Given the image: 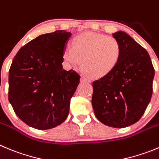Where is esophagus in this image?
Returning a JSON list of instances; mask_svg holds the SVG:
<instances>
[{
  "label": "esophagus",
  "mask_w": 159,
  "mask_h": 159,
  "mask_svg": "<svg viewBox=\"0 0 159 159\" xmlns=\"http://www.w3.org/2000/svg\"><path fill=\"white\" fill-rule=\"evenodd\" d=\"M81 81L82 82H87V83H91V80H89L88 78H87V77H81Z\"/></svg>",
  "instance_id": "1"
}]
</instances>
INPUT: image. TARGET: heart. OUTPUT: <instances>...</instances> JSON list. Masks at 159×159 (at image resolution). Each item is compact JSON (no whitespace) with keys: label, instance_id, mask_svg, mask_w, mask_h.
Returning a JSON list of instances; mask_svg holds the SVG:
<instances>
[{"label":"heart","instance_id":"b5f03b06","mask_svg":"<svg viewBox=\"0 0 159 159\" xmlns=\"http://www.w3.org/2000/svg\"><path fill=\"white\" fill-rule=\"evenodd\" d=\"M121 47L112 36L85 32L75 36L72 46L67 45L64 60L69 67H77L82 61L81 72L95 77H102L114 68L120 57Z\"/></svg>","mask_w":159,"mask_h":159}]
</instances>
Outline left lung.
<instances>
[{
	"label": "left lung",
	"mask_w": 159,
	"mask_h": 159,
	"mask_svg": "<svg viewBox=\"0 0 159 159\" xmlns=\"http://www.w3.org/2000/svg\"><path fill=\"white\" fill-rule=\"evenodd\" d=\"M121 47L110 73L93 82L92 106L98 120L113 128L137 122L152 95L155 69L148 51L122 30L113 34Z\"/></svg>",
	"instance_id": "left-lung-1"
}]
</instances>
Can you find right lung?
<instances>
[{"mask_svg": "<svg viewBox=\"0 0 159 159\" xmlns=\"http://www.w3.org/2000/svg\"><path fill=\"white\" fill-rule=\"evenodd\" d=\"M71 35L56 30L38 36L18 51L10 67L9 102L20 119L34 129H53L68 116L80 79L62 66Z\"/></svg>", "mask_w": 159, "mask_h": 159, "instance_id": "add662e5", "label": "right lung"}]
</instances>
